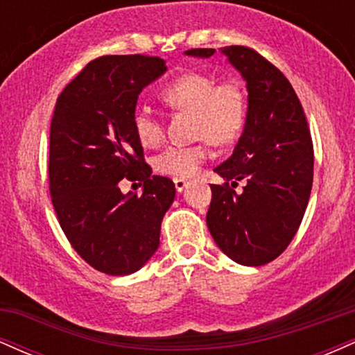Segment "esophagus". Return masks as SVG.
<instances>
[{
    "label": "esophagus",
    "instance_id": "1",
    "mask_svg": "<svg viewBox=\"0 0 355 355\" xmlns=\"http://www.w3.org/2000/svg\"><path fill=\"white\" fill-rule=\"evenodd\" d=\"M173 183H175V189H177V191H183L187 189V185H189V182H187L185 178H173Z\"/></svg>",
    "mask_w": 355,
    "mask_h": 355
}]
</instances>
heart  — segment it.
Instances as JSON below:
<instances>
[{"label":"heart","mask_w":355,"mask_h":355,"mask_svg":"<svg viewBox=\"0 0 355 355\" xmlns=\"http://www.w3.org/2000/svg\"><path fill=\"white\" fill-rule=\"evenodd\" d=\"M166 107L193 115L195 145H173L155 157V168L175 178L198 173L209 160L210 145L225 146L242 135L247 123V95L239 80L218 81L214 75L190 71L162 89ZM133 130L144 146L153 148L164 140V125L150 108L138 107L133 113Z\"/></svg>","instance_id":"heart-1"}]
</instances>
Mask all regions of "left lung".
<instances>
[{"mask_svg": "<svg viewBox=\"0 0 355 355\" xmlns=\"http://www.w3.org/2000/svg\"><path fill=\"white\" fill-rule=\"evenodd\" d=\"M220 51L247 81L248 110L234 153L215 168L227 182L210 185L207 225L223 254L240 266L259 267L282 254L302 222L312 190V138L302 105L279 68L247 46ZM214 53L193 48L185 55L210 58ZM240 180L246 187L237 194L231 187Z\"/></svg>", "mask_w": 355, "mask_h": 355, "instance_id": "obj_1", "label": "left lung"}]
</instances>
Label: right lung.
<instances>
[{
    "mask_svg": "<svg viewBox=\"0 0 355 355\" xmlns=\"http://www.w3.org/2000/svg\"><path fill=\"white\" fill-rule=\"evenodd\" d=\"M165 71L158 56H100L56 100L51 202L71 247L103 274L128 275L148 262L173 203V182L152 175L133 130L138 95ZM123 178L144 181L142 195L121 194L117 183Z\"/></svg>",
    "mask_w": 355,
    "mask_h": 355,
    "instance_id": "1",
    "label": "right lung"
}]
</instances>
